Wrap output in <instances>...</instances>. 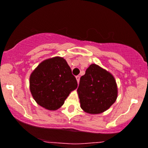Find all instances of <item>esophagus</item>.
I'll list each match as a JSON object with an SVG mask.
<instances>
[{"label":"esophagus","mask_w":148,"mask_h":148,"mask_svg":"<svg viewBox=\"0 0 148 148\" xmlns=\"http://www.w3.org/2000/svg\"><path fill=\"white\" fill-rule=\"evenodd\" d=\"M76 79H77V83H79V80H80V77H79V76H77V77H76Z\"/></svg>","instance_id":"1"}]
</instances>
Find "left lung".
<instances>
[{
  "label": "left lung",
  "mask_w": 148,
  "mask_h": 148,
  "mask_svg": "<svg viewBox=\"0 0 148 148\" xmlns=\"http://www.w3.org/2000/svg\"><path fill=\"white\" fill-rule=\"evenodd\" d=\"M77 92L84 111L99 114L114 103L118 96V88L111 73L92 64L81 77Z\"/></svg>",
  "instance_id": "left-lung-1"
}]
</instances>
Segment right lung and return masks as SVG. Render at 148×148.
Returning a JSON list of instances; mask_svg holds the SVG:
<instances>
[{"label":"right lung","mask_w":148,"mask_h":148,"mask_svg":"<svg viewBox=\"0 0 148 148\" xmlns=\"http://www.w3.org/2000/svg\"><path fill=\"white\" fill-rule=\"evenodd\" d=\"M77 82L64 58L55 57L42 62L29 77V89L38 105L50 111L60 108Z\"/></svg>","instance_id":"obj_1"}]
</instances>
